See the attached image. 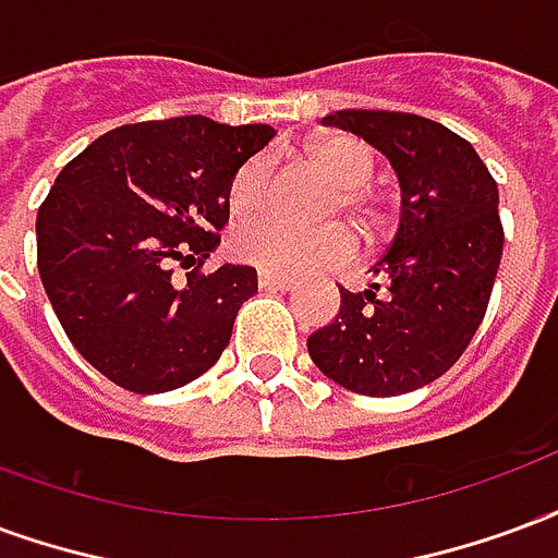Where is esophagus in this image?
I'll list each match as a JSON object with an SVG mask.
<instances>
[{
    "instance_id": "1",
    "label": "esophagus",
    "mask_w": 558,
    "mask_h": 558,
    "mask_svg": "<svg viewBox=\"0 0 558 558\" xmlns=\"http://www.w3.org/2000/svg\"><path fill=\"white\" fill-rule=\"evenodd\" d=\"M257 283L263 290H275V292H290L295 290V280L280 278V275H268V271H259Z\"/></svg>"
}]
</instances>
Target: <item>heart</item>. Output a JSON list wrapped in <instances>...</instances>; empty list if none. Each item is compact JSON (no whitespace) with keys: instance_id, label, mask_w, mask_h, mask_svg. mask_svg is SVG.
<instances>
[{"instance_id":"obj_1","label":"heart","mask_w":558,"mask_h":558,"mask_svg":"<svg viewBox=\"0 0 558 558\" xmlns=\"http://www.w3.org/2000/svg\"><path fill=\"white\" fill-rule=\"evenodd\" d=\"M307 162L340 185L337 206L345 213L375 221L373 195L366 185L375 177V153L357 135H322L304 147ZM268 197V162L263 156L247 159L233 171L227 185V206L236 218H254L266 209ZM233 254L242 263L280 275V278H304L325 268H333L352 259L354 236L349 227L331 225L319 230L278 225V221H254L242 227L233 239Z\"/></svg>"}]
</instances>
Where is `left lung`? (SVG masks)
<instances>
[{"instance_id":"1","label":"left lung","mask_w":558,"mask_h":558,"mask_svg":"<svg viewBox=\"0 0 558 558\" xmlns=\"http://www.w3.org/2000/svg\"><path fill=\"white\" fill-rule=\"evenodd\" d=\"M322 121L390 159L402 209L373 266L384 287L340 290V313L307 337V352L352 393H411L447 373L482 325L502 257L497 183L473 144L411 111L342 109Z\"/></svg>"}]
</instances>
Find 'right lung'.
Listing matches in <instances>:
<instances>
[{"label":"right lung","instance_id":"1","mask_svg":"<svg viewBox=\"0 0 558 558\" xmlns=\"http://www.w3.org/2000/svg\"><path fill=\"white\" fill-rule=\"evenodd\" d=\"M275 138L268 123L204 114L118 126L64 165L37 209V271L61 328L85 361L132 393L195 381L221 357L257 292V268L206 259L227 225V185Z\"/></svg>","mask_w":558,"mask_h":558}]
</instances>
